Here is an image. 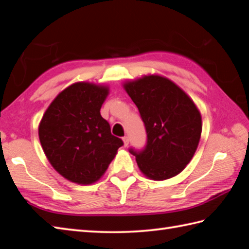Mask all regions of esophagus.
Returning a JSON list of instances; mask_svg holds the SVG:
<instances>
[{"instance_id":"1","label":"esophagus","mask_w":249,"mask_h":249,"mask_svg":"<svg viewBox=\"0 0 249 249\" xmlns=\"http://www.w3.org/2000/svg\"><path fill=\"white\" fill-rule=\"evenodd\" d=\"M123 140H124V147L128 146L129 142H130V137H129L128 135H124V136L123 137Z\"/></svg>"}]
</instances>
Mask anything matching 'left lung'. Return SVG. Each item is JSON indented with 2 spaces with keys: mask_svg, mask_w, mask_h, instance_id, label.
Listing matches in <instances>:
<instances>
[{
  "mask_svg": "<svg viewBox=\"0 0 249 249\" xmlns=\"http://www.w3.org/2000/svg\"><path fill=\"white\" fill-rule=\"evenodd\" d=\"M124 87L139 108L147 133L145 147L129 149L142 173L152 180L180 174L194 156L201 135V116L195 103L175 83L160 75H146Z\"/></svg>",
  "mask_w": 249,
  "mask_h": 249,
  "instance_id": "1",
  "label": "left lung"
}]
</instances>
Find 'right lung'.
Here are the masks:
<instances>
[{
  "label": "right lung",
  "instance_id": "add662e5",
  "mask_svg": "<svg viewBox=\"0 0 249 249\" xmlns=\"http://www.w3.org/2000/svg\"><path fill=\"white\" fill-rule=\"evenodd\" d=\"M107 95V86L74 83L54 99L40 121L38 133L48 160L74 183L100 179L124 145L100 114Z\"/></svg>",
  "mask_w": 249,
  "mask_h": 249
}]
</instances>
